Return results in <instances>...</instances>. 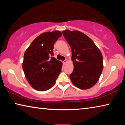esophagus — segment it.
Here are the masks:
<instances>
[{
  "mask_svg": "<svg viewBox=\"0 0 125 125\" xmlns=\"http://www.w3.org/2000/svg\"><path fill=\"white\" fill-rule=\"evenodd\" d=\"M67 60H65L64 61H63V64H65V63H67Z\"/></svg>",
  "mask_w": 125,
  "mask_h": 125,
  "instance_id": "obj_1",
  "label": "esophagus"
}]
</instances>
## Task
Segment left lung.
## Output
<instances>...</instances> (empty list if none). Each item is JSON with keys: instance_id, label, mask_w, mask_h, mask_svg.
Instances as JSON below:
<instances>
[{"instance_id": "obj_1", "label": "left lung", "mask_w": 125, "mask_h": 125, "mask_svg": "<svg viewBox=\"0 0 125 125\" xmlns=\"http://www.w3.org/2000/svg\"><path fill=\"white\" fill-rule=\"evenodd\" d=\"M71 46L74 69L69 75L72 83L81 89L92 88L98 81L103 69V56L92 40L78 31H63Z\"/></svg>"}]
</instances>
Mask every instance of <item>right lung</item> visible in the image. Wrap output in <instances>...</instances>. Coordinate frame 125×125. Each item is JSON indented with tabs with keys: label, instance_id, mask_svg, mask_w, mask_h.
Here are the masks:
<instances>
[{
	"label": "right lung",
	"instance_id": "right-lung-1",
	"mask_svg": "<svg viewBox=\"0 0 125 125\" xmlns=\"http://www.w3.org/2000/svg\"><path fill=\"white\" fill-rule=\"evenodd\" d=\"M61 36L59 31L42 33L25 52L23 71L29 84L36 90L45 91L52 88L61 73L62 62L53 57V49Z\"/></svg>",
	"mask_w": 125,
	"mask_h": 125
}]
</instances>
